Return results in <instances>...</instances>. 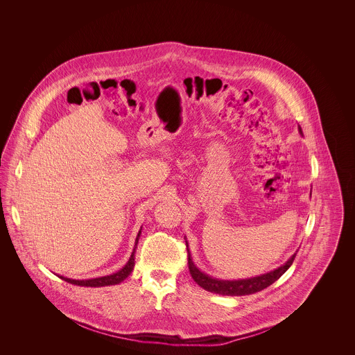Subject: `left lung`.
Returning a JSON list of instances; mask_svg holds the SVG:
<instances>
[{"label": "left lung", "mask_w": 355, "mask_h": 355, "mask_svg": "<svg viewBox=\"0 0 355 355\" xmlns=\"http://www.w3.org/2000/svg\"><path fill=\"white\" fill-rule=\"evenodd\" d=\"M295 255L297 254H294L285 265H282L281 268H278L275 270L259 275V277H254L249 279H239V281H220V279H216V278H211V277L203 274L202 271L198 270L196 268V265L193 263L189 250H187V266H189L190 275L194 279V282L207 291L222 294V295H249V294L258 293V291L270 286L271 284H274L291 266Z\"/></svg>", "instance_id": "left-lung-1"}]
</instances>
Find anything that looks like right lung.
Wrapping results in <instances>:
<instances>
[{
    "label": "right lung",
    "instance_id": "obj_1",
    "mask_svg": "<svg viewBox=\"0 0 355 355\" xmlns=\"http://www.w3.org/2000/svg\"><path fill=\"white\" fill-rule=\"evenodd\" d=\"M141 234V230L138 232V236L135 239V246L132 257L129 258L128 263L121 269V270L112 274V275H105V277H100V278H93V279H83V281H77V279H70V278H65V277H60L61 279L67 281L71 285H78V286H89V287H101V286H109V285H117L119 282H122L135 268V248H137V243H138V238Z\"/></svg>",
    "mask_w": 355,
    "mask_h": 355
}]
</instances>
